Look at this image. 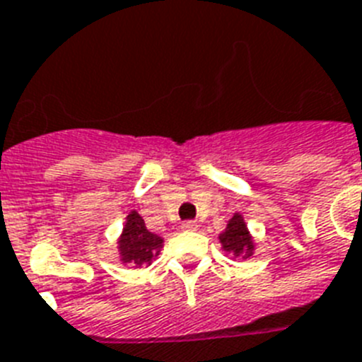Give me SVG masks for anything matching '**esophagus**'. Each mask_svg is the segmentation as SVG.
I'll list each match as a JSON object with an SVG mask.
<instances>
[{
	"mask_svg": "<svg viewBox=\"0 0 362 362\" xmlns=\"http://www.w3.org/2000/svg\"><path fill=\"white\" fill-rule=\"evenodd\" d=\"M197 228H199V224H197L195 221H184V223H182V230H184V232H195Z\"/></svg>",
	"mask_w": 362,
	"mask_h": 362,
	"instance_id": "esophagus-1",
	"label": "esophagus"
}]
</instances>
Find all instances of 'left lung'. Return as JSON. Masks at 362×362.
I'll list each match as a JSON object with an SVG mask.
<instances>
[{"mask_svg":"<svg viewBox=\"0 0 362 362\" xmlns=\"http://www.w3.org/2000/svg\"><path fill=\"white\" fill-rule=\"evenodd\" d=\"M221 243H223L224 250L233 252L235 256H239V254H245L243 257L250 256L252 239L248 235V230L241 215H233L232 221L228 223L226 230L221 235Z\"/></svg>","mask_w":362,"mask_h":362,"instance_id":"8db88e82","label":"left lung"}]
</instances>
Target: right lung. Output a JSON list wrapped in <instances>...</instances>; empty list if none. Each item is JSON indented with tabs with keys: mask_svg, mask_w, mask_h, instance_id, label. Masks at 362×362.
Wrapping results in <instances>:
<instances>
[{
	"mask_svg": "<svg viewBox=\"0 0 362 362\" xmlns=\"http://www.w3.org/2000/svg\"><path fill=\"white\" fill-rule=\"evenodd\" d=\"M160 247H162V238L148 232L144 218L139 217L136 211H132L127 217V226H124L119 241L121 257H123L124 263H132L136 267L151 263Z\"/></svg>",
	"mask_w": 362,
	"mask_h": 362,
	"instance_id": "obj_1",
	"label": "right lung"
}]
</instances>
